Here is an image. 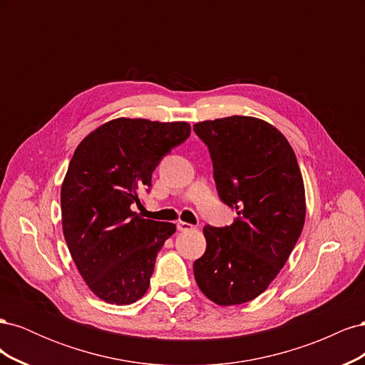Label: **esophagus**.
Masks as SVG:
<instances>
[{"instance_id":"1","label":"esophagus","mask_w":365,"mask_h":365,"mask_svg":"<svg viewBox=\"0 0 365 365\" xmlns=\"http://www.w3.org/2000/svg\"><path fill=\"white\" fill-rule=\"evenodd\" d=\"M176 228H178V231H192V230H195V225L187 224V222H182V220H180V222L176 224Z\"/></svg>"}]
</instances>
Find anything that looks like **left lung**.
<instances>
[{
    "label": "left lung",
    "instance_id": "8db88e82",
    "mask_svg": "<svg viewBox=\"0 0 365 365\" xmlns=\"http://www.w3.org/2000/svg\"><path fill=\"white\" fill-rule=\"evenodd\" d=\"M208 148L220 201L235 208L230 227H204L207 248L193 263L210 300H254L277 277L302 235L306 197L291 145L272 125L233 115L193 126Z\"/></svg>",
    "mask_w": 365,
    "mask_h": 365
}]
</instances>
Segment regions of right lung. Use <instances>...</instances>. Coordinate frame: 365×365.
<instances>
[{
  "mask_svg": "<svg viewBox=\"0 0 365 365\" xmlns=\"http://www.w3.org/2000/svg\"><path fill=\"white\" fill-rule=\"evenodd\" d=\"M190 137L185 121L115 118L74 150L61 189L62 228L82 279L101 300L130 304L146 294L175 224L132 212L163 157Z\"/></svg>",
  "mask_w": 365,
  "mask_h": 365,
  "instance_id": "1",
  "label": "right lung"
}]
</instances>
